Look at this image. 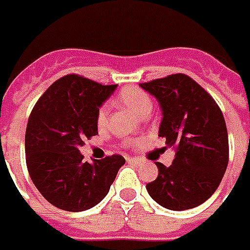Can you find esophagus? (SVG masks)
<instances>
[{"mask_svg": "<svg viewBox=\"0 0 250 250\" xmlns=\"http://www.w3.org/2000/svg\"><path fill=\"white\" fill-rule=\"evenodd\" d=\"M126 160L130 163H136V164H140V163H141V159H139V157H128Z\"/></svg>", "mask_w": 250, "mask_h": 250, "instance_id": "obj_1", "label": "esophagus"}]
</instances>
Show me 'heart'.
<instances>
[{
    "label": "heart",
    "instance_id": "heart-1",
    "mask_svg": "<svg viewBox=\"0 0 250 250\" xmlns=\"http://www.w3.org/2000/svg\"><path fill=\"white\" fill-rule=\"evenodd\" d=\"M118 100L122 105L133 111L134 114L143 117L144 114H149L152 109V100L148 94L139 87H126L118 94ZM97 126L100 129L105 128L107 124V107L102 106L97 113Z\"/></svg>",
    "mask_w": 250,
    "mask_h": 250
}]
</instances>
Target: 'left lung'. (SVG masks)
<instances>
[{"label": "left lung", "mask_w": 250, "mask_h": 250, "mask_svg": "<svg viewBox=\"0 0 250 250\" xmlns=\"http://www.w3.org/2000/svg\"><path fill=\"white\" fill-rule=\"evenodd\" d=\"M162 107L159 136L176 153L166 167L156 162L157 178L146 185L160 206L182 211L206 202L218 188L229 162L225 118L213 97L186 74L141 83Z\"/></svg>", "instance_id": "obj_1"}]
</instances>
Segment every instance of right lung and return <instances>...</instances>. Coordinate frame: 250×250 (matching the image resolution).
<instances>
[{"label":"right lung","instance_id":"add662e5","mask_svg":"<svg viewBox=\"0 0 250 250\" xmlns=\"http://www.w3.org/2000/svg\"><path fill=\"white\" fill-rule=\"evenodd\" d=\"M117 84L70 74L49 86L32 109L25 132L26 167L47 201L65 211H84L110 190L121 155L83 162L79 148L98 134L97 113Z\"/></svg>","mask_w":250,"mask_h":250}]
</instances>
